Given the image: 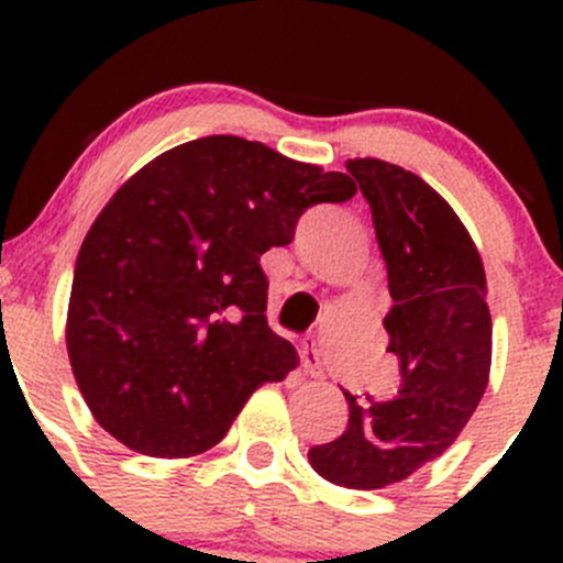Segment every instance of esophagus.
I'll list each match as a JSON object with an SVG mask.
<instances>
[{
  "instance_id": "esophagus-1",
  "label": "esophagus",
  "mask_w": 563,
  "mask_h": 563,
  "mask_svg": "<svg viewBox=\"0 0 563 563\" xmlns=\"http://www.w3.org/2000/svg\"><path fill=\"white\" fill-rule=\"evenodd\" d=\"M299 354H302V367H305V373H308L310 378H323L321 356H318V349H316L313 340H310V343H305Z\"/></svg>"
}]
</instances>
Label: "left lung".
<instances>
[{
    "mask_svg": "<svg viewBox=\"0 0 563 563\" xmlns=\"http://www.w3.org/2000/svg\"><path fill=\"white\" fill-rule=\"evenodd\" d=\"M360 181L387 261V351L400 382L384 400L349 402V424L308 452L316 474L382 490L450 450L490 382L493 321L482 255L455 209L422 179L378 157L345 163Z\"/></svg>",
    "mask_w": 563,
    "mask_h": 563,
    "instance_id": "left-lung-1",
    "label": "left lung"
}]
</instances>
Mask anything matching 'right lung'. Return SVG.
I'll list each match as a JSON object with an SVG mask.
<instances>
[{"label":"right lung","instance_id":"right-lung-1","mask_svg":"<svg viewBox=\"0 0 563 563\" xmlns=\"http://www.w3.org/2000/svg\"><path fill=\"white\" fill-rule=\"evenodd\" d=\"M354 179L261 141L207 135L163 152L111 196L73 275L65 343L98 424L150 457L212 450L297 349L266 323L261 255Z\"/></svg>","mask_w":563,"mask_h":563}]
</instances>
